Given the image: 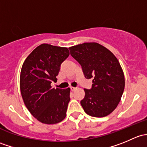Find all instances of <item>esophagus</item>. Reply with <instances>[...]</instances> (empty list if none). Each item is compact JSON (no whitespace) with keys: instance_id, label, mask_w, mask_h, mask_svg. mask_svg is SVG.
<instances>
[{"instance_id":"obj_1","label":"esophagus","mask_w":147,"mask_h":147,"mask_svg":"<svg viewBox=\"0 0 147 147\" xmlns=\"http://www.w3.org/2000/svg\"><path fill=\"white\" fill-rule=\"evenodd\" d=\"M70 89H71V91L73 92V91H75L77 88L76 87H70Z\"/></svg>"}]
</instances>
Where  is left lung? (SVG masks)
Returning <instances> with one entry per match:
<instances>
[{"label":"left lung","mask_w":147,"mask_h":147,"mask_svg":"<svg viewBox=\"0 0 147 147\" xmlns=\"http://www.w3.org/2000/svg\"><path fill=\"white\" fill-rule=\"evenodd\" d=\"M69 50L82 66L85 78H92V89H84L85 94L80 102L84 112L94 117L107 116L119 105L124 90V75L119 60L97 42H84Z\"/></svg>","instance_id":"8db88e82"}]
</instances>
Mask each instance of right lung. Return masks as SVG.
<instances>
[{"label":"right lung","mask_w":147,"mask_h":147,"mask_svg":"<svg viewBox=\"0 0 147 147\" xmlns=\"http://www.w3.org/2000/svg\"><path fill=\"white\" fill-rule=\"evenodd\" d=\"M67 47L43 43L34 49L23 63L20 88L25 105L40 122L55 124L66 117L70 89L53 88L60 65L67 58Z\"/></svg>","instance_id":"obj_1"}]
</instances>
